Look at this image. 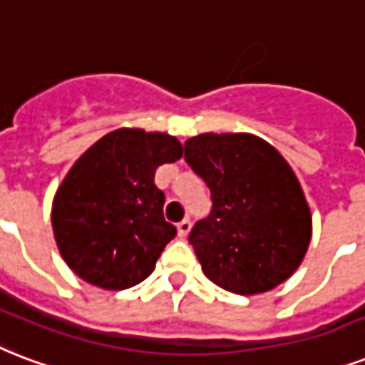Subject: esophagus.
I'll list each match as a JSON object with an SVG mask.
<instances>
[{
	"label": "esophagus",
	"mask_w": 365,
	"mask_h": 365,
	"mask_svg": "<svg viewBox=\"0 0 365 365\" xmlns=\"http://www.w3.org/2000/svg\"><path fill=\"white\" fill-rule=\"evenodd\" d=\"M190 228H192L190 219H185V221H180L179 225H177V230H179L180 238H185V236H188V232H190Z\"/></svg>",
	"instance_id": "obj_1"
}]
</instances>
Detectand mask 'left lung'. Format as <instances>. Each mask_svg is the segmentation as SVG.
I'll return each instance as SVG.
<instances>
[{"instance_id":"obj_1","label":"left lung","mask_w":365,"mask_h":365,"mask_svg":"<svg viewBox=\"0 0 365 365\" xmlns=\"http://www.w3.org/2000/svg\"><path fill=\"white\" fill-rule=\"evenodd\" d=\"M185 160L213 200L188 236L203 274L238 295L289 278L309 250L312 215L284 156L250 133H202L185 143Z\"/></svg>"}]
</instances>
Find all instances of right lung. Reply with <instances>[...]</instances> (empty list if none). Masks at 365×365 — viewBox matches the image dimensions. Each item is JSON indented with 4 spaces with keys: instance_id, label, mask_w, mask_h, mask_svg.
Masks as SVG:
<instances>
[{
    "instance_id": "1",
    "label": "right lung",
    "mask_w": 365,
    "mask_h": 365,
    "mask_svg": "<svg viewBox=\"0 0 365 365\" xmlns=\"http://www.w3.org/2000/svg\"><path fill=\"white\" fill-rule=\"evenodd\" d=\"M182 158L168 133L121 127L81 154L51 207L62 259L87 284L120 291L154 272L177 228L163 219L156 169Z\"/></svg>"
}]
</instances>
